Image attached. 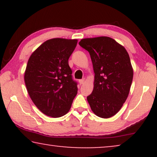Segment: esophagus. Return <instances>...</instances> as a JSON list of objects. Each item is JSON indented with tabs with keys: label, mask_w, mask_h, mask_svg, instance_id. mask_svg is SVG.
I'll return each instance as SVG.
<instances>
[{
	"label": "esophagus",
	"mask_w": 157,
	"mask_h": 157,
	"mask_svg": "<svg viewBox=\"0 0 157 157\" xmlns=\"http://www.w3.org/2000/svg\"><path fill=\"white\" fill-rule=\"evenodd\" d=\"M84 82H85V78H82V79H80V80H79V83H80L81 85L83 84Z\"/></svg>",
	"instance_id": "obj_1"
}]
</instances>
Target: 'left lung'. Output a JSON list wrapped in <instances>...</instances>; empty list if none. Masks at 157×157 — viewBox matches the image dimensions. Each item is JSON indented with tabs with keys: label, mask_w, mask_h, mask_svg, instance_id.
Returning a JSON list of instances; mask_svg holds the SVG:
<instances>
[{
	"label": "left lung",
	"mask_w": 157,
	"mask_h": 157,
	"mask_svg": "<svg viewBox=\"0 0 157 157\" xmlns=\"http://www.w3.org/2000/svg\"><path fill=\"white\" fill-rule=\"evenodd\" d=\"M79 45L89 51L95 74L94 90L87 96L91 110L101 118L113 117L130 91L133 68L129 56L124 47L106 36L81 39Z\"/></svg>",
	"instance_id": "1"
}]
</instances>
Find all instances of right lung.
Masks as SVG:
<instances>
[{
  "instance_id": "1",
  "label": "right lung",
  "mask_w": 157,
  "mask_h": 157,
  "mask_svg": "<svg viewBox=\"0 0 157 157\" xmlns=\"http://www.w3.org/2000/svg\"><path fill=\"white\" fill-rule=\"evenodd\" d=\"M76 39L52 38L40 45L30 56L24 80L34 104L48 117H61L70 110L78 91L68 59Z\"/></svg>"
}]
</instances>
